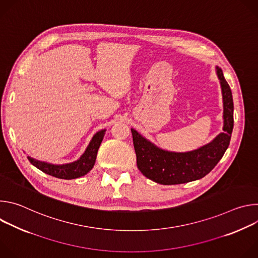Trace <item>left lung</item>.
I'll use <instances>...</instances> for the list:
<instances>
[{
  "label": "left lung",
  "instance_id": "left-lung-1",
  "mask_svg": "<svg viewBox=\"0 0 258 258\" xmlns=\"http://www.w3.org/2000/svg\"><path fill=\"white\" fill-rule=\"evenodd\" d=\"M224 99V133L201 148L175 153L157 148L132 128L134 148L139 170L161 185H177L202 178L222 159L230 145L234 127V103L232 91L224 78L223 70L216 67Z\"/></svg>",
  "mask_w": 258,
  "mask_h": 258
}]
</instances>
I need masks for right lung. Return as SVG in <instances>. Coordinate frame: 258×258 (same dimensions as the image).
<instances>
[{
  "label": "right lung",
  "mask_w": 258,
  "mask_h": 258,
  "mask_svg": "<svg viewBox=\"0 0 258 258\" xmlns=\"http://www.w3.org/2000/svg\"><path fill=\"white\" fill-rule=\"evenodd\" d=\"M105 131L106 130L98 132L93 137L86 152L82 155V157L79 160L72 162V163L63 164V165H55V164H50L47 162L35 160L30 157H27V158H28L29 162L32 165H34L36 168H39L43 172L50 174L52 176H55L58 178H63V179H72V178L81 177V176L87 174L93 168L95 161H96L98 149H99L101 142L105 135Z\"/></svg>",
  "instance_id": "obj_1"
}]
</instances>
